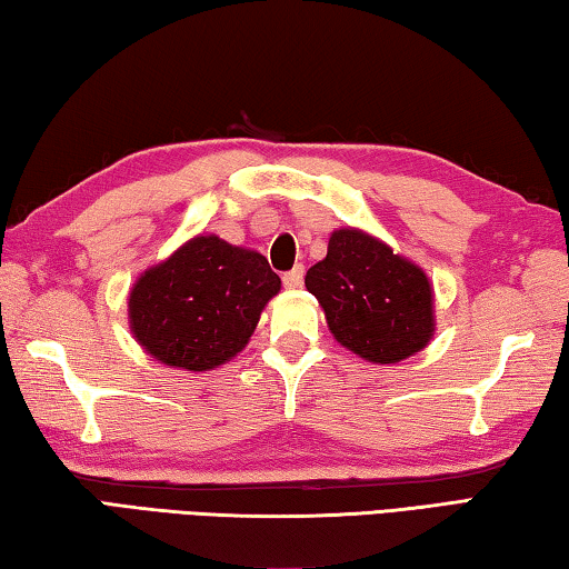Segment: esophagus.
Instances as JSON below:
<instances>
[{"instance_id":"esophagus-1","label":"esophagus","mask_w":569,"mask_h":569,"mask_svg":"<svg viewBox=\"0 0 569 569\" xmlns=\"http://www.w3.org/2000/svg\"><path fill=\"white\" fill-rule=\"evenodd\" d=\"M301 283H303V268L301 266H296L293 271L283 273V286L286 288H301Z\"/></svg>"}]
</instances>
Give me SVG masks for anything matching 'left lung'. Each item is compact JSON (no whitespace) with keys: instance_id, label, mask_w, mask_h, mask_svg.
Segmentation results:
<instances>
[{"instance_id":"8db88e82","label":"left lung","mask_w":569,"mask_h":569,"mask_svg":"<svg viewBox=\"0 0 569 569\" xmlns=\"http://www.w3.org/2000/svg\"><path fill=\"white\" fill-rule=\"evenodd\" d=\"M308 293L343 349L371 363H399L435 336V288L409 258L361 228H339L326 258L308 268Z\"/></svg>"}]
</instances>
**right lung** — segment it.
I'll return each instance as SVG.
<instances>
[{"instance_id": "add662e5", "label": "right lung", "mask_w": 569, "mask_h": 569, "mask_svg": "<svg viewBox=\"0 0 569 569\" xmlns=\"http://www.w3.org/2000/svg\"><path fill=\"white\" fill-rule=\"evenodd\" d=\"M278 291L281 278L258 250L200 233L140 273L128 298L130 331L170 369L213 371L246 349Z\"/></svg>"}]
</instances>
